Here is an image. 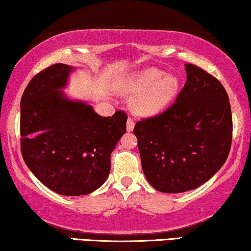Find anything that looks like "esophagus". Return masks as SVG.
Masks as SVG:
<instances>
[{"instance_id": "obj_1", "label": "esophagus", "mask_w": 251, "mask_h": 251, "mask_svg": "<svg viewBox=\"0 0 251 251\" xmlns=\"http://www.w3.org/2000/svg\"><path fill=\"white\" fill-rule=\"evenodd\" d=\"M133 128H135V121H133L132 119H128V121H126V131L128 132H131Z\"/></svg>"}]
</instances>
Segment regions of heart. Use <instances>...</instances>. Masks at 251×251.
<instances>
[{
	"instance_id": "1",
	"label": "heart",
	"mask_w": 251,
	"mask_h": 251,
	"mask_svg": "<svg viewBox=\"0 0 251 251\" xmlns=\"http://www.w3.org/2000/svg\"><path fill=\"white\" fill-rule=\"evenodd\" d=\"M180 81L176 75L155 67L138 71L120 82L118 89L123 94L135 95L132 111L139 116H155L162 113L179 91Z\"/></svg>"
}]
</instances>
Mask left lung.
Wrapping results in <instances>:
<instances>
[{
    "mask_svg": "<svg viewBox=\"0 0 251 251\" xmlns=\"http://www.w3.org/2000/svg\"><path fill=\"white\" fill-rule=\"evenodd\" d=\"M187 81L162 114L136 123L146 179L163 193H183L208 181L227 159L232 112L227 92L202 68L185 64Z\"/></svg>",
    "mask_w": 251,
    "mask_h": 251,
    "instance_id": "8db88e82",
    "label": "left lung"
}]
</instances>
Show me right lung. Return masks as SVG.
Wrapping results in <instances>:
<instances>
[{
  "mask_svg": "<svg viewBox=\"0 0 251 251\" xmlns=\"http://www.w3.org/2000/svg\"><path fill=\"white\" fill-rule=\"evenodd\" d=\"M76 68L56 64L35 75L20 100L24 161L37 179L61 195L91 193L107 179L111 154L128 116H100L87 101L65 94Z\"/></svg>",
  "mask_w": 251,
  "mask_h": 251,
  "instance_id": "1",
  "label": "right lung"
}]
</instances>
